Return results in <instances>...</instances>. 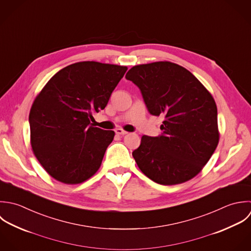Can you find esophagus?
<instances>
[{
  "label": "esophagus",
  "instance_id": "obj_1",
  "mask_svg": "<svg viewBox=\"0 0 251 251\" xmlns=\"http://www.w3.org/2000/svg\"><path fill=\"white\" fill-rule=\"evenodd\" d=\"M116 133L118 134V135H126L127 132L126 131H125L124 129H122V128H117L116 130Z\"/></svg>",
  "mask_w": 251,
  "mask_h": 251
}]
</instances>
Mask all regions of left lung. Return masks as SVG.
Here are the masks:
<instances>
[{
    "mask_svg": "<svg viewBox=\"0 0 251 251\" xmlns=\"http://www.w3.org/2000/svg\"><path fill=\"white\" fill-rule=\"evenodd\" d=\"M126 79L136 84L149 113L164 117L159 136H142L132 156L140 170L162 185L195 177L219 142L212 95L184 67L159 61L133 66Z\"/></svg>",
    "mask_w": 251,
    "mask_h": 251,
    "instance_id": "8db88e82",
    "label": "left lung"
}]
</instances>
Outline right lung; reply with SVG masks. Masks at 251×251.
Instances as JSON below:
<instances>
[{
	"mask_svg": "<svg viewBox=\"0 0 251 251\" xmlns=\"http://www.w3.org/2000/svg\"><path fill=\"white\" fill-rule=\"evenodd\" d=\"M127 67L83 61L58 71L36 97L29 114L31 146L57 181L79 184L101 166L113 130L95 127L92 114L103 110Z\"/></svg>",
	"mask_w": 251,
	"mask_h": 251,
	"instance_id": "right-lung-1",
	"label": "right lung"
}]
</instances>
